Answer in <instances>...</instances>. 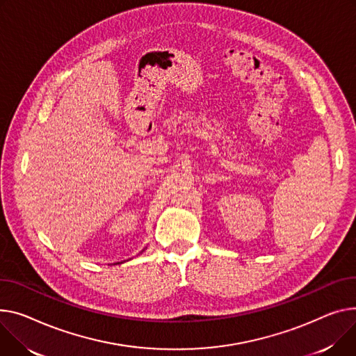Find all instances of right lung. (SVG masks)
I'll return each instance as SVG.
<instances>
[{
    "mask_svg": "<svg viewBox=\"0 0 356 356\" xmlns=\"http://www.w3.org/2000/svg\"><path fill=\"white\" fill-rule=\"evenodd\" d=\"M146 249H147V248H145V249H143V250H141V252H140V253H138V254H141V253H143V252H145V250H146ZM124 262H126V260H124ZM117 264H120V262H117Z\"/></svg>",
    "mask_w": 356,
    "mask_h": 356,
    "instance_id": "add662e5",
    "label": "right lung"
}]
</instances>
